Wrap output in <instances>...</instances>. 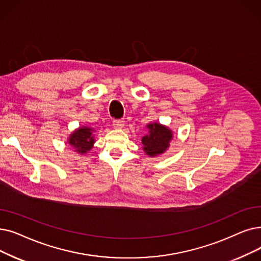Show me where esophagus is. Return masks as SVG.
<instances>
[{
    "label": "esophagus",
    "instance_id": "obj_1",
    "mask_svg": "<svg viewBox=\"0 0 261 261\" xmlns=\"http://www.w3.org/2000/svg\"><path fill=\"white\" fill-rule=\"evenodd\" d=\"M113 126L116 129H121L124 126V120L123 119H116L113 121Z\"/></svg>",
    "mask_w": 261,
    "mask_h": 261
}]
</instances>
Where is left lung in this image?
<instances>
[{
    "mask_svg": "<svg viewBox=\"0 0 261 261\" xmlns=\"http://www.w3.org/2000/svg\"><path fill=\"white\" fill-rule=\"evenodd\" d=\"M148 134L142 139L143 149L149 156H156L167 150L173 139V131L159 122L147 124Z\"/></svg>",
    "mask_w": 261,
    "mask_h": 261,
    "instance_id": "obj_1",
    "label": "left lung"
}]
</instances>
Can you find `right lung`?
Returning a JSON list of instances; mask_svg holds the SVG:
<instances>
[{"instance_id": "add662e5", "label": "right lung", "mask_w": 261, "mask_h": 261, "mask_svg": "<svg viewBox=\"0 0 261 261\" xmlns=\"http://www.w3.org/2000/svg\"><path fill=\"white\" fill-rule=\"evenodd\" d=\"M94 129L90 127H80L74 130L69 139L68 144L75 148L74 151L80 154H84L93 148L95 139H94Z\"/></svg>"}]
</instances>
